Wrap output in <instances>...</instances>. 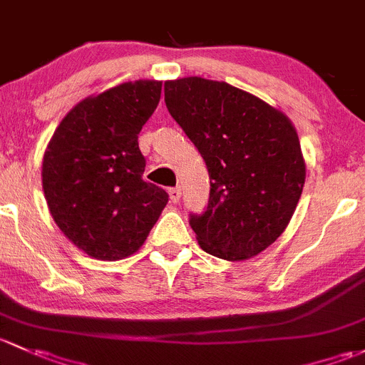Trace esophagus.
<instances>
[{
  "mask_svg": "<svg viewBox=\"0 0 365 365\" xmlns=\"http://www.w3.org/2000/svg\"><path fill=\"white\" fill-rule=\"evenodd\" d=\"M168 197H170L172 204H178L181 200V187H170L168 190Z\"/></svg>",
  "mask_w": 365,
  "mask_h": 365,
  "instance_id": "34e87169",
  "label": "esophagus"
}]
</instances>
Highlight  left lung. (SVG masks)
<instances>
[{
  "label": "left lung",
  "instance_id": "8db88e82",
  "mask_svg": "<svg viewBox=\"0 0 365 365\" xmlns=\"http://www.w3.org/2000/svg\"><path fill=\"white\" fill-rule=\"evenodd\" d=\"M165 103L209 170L204 214L190 225L205 253L247 260L290 223L306 181L290 119L227 82L186 77L165 82Z\"/></svg>",
  "mask_w": 365,
  "mask_h": 365
}]
</instances>
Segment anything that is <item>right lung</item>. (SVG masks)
<instances>
[{"mask_svg": "<svg viewBox=\"0 0 365 365\" xmlns=\"http://www.w3.org/2000/svg\"><path fill=\"white\" fill-rule=\"evenodd\" d=\"M161 96L160 81L125 82L78 101L43 155L42 184L59 230L96 260L130 257L168 202L142 179L138 133Z\"/></svg>", "mask_w": 365, "mask_h": 365, "instance_id": "1", "label": "right lung"}]
</instances>
